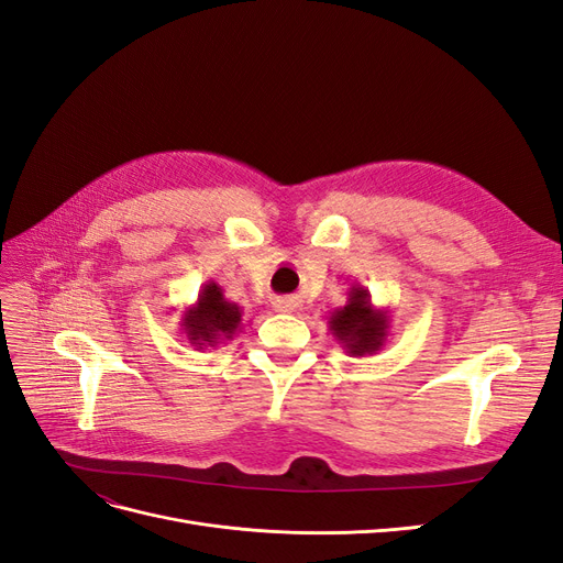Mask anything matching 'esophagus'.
<instances>
[{"label":"esophagus","instance_id":"34e87169","mask_svg":"<svg viewBox=\"0 0 563 563\" xmlns=\"http://www.w3.org/2000/svg\"><path fill=\"white\" fill-rule=\"evenodd\" d=\"M272 308H275L277 312L291 314V312H296V310L300 308V302H298L296 298H277V300H275V305H272Z\"/></svg>","mask_w":563,"mask_h":563}]
</instances>
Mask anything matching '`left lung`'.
<instances>
[{"label":"left lung","instance_id":"obj_1","mask_svg":"<svg viewBox=\"0 0 563 563\" xmlns=\"http://www.w3.org/2000/svg\"><path fill=\"white\" fill-rule=\"evenodd\" d=\"M329 331L350 356H366L383 350L389 335V310L371 302L368 288L356 284L347 291V302L329 317Z\"/></svg>","mask_w":563,"mask_h":563}]
</instances>
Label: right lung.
<instances>
[{
    "mask_svg": "<svg viewBox=\"0 0 563 563\" xmlns=\"http://www.w3.org/2000/svg\"><path fill=\"white\" fill-rule=\"evenodd\" d=\"M244 310L223 296V288L216 282H207L199 288L197 302L185 308L180 327L197 350L218 347L228 343L242 329Z\"/></svg>",
    "mask_w": 563,
    "mask_h": 563,
    "instance_id": "right-lung-1",
    "label": "right lung"
}]
</instances>
